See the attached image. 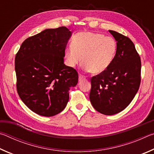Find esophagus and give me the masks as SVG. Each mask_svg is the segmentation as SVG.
Wrapping results in <instances>:
<instances>
[{
    "label": "esophagus",
    "mask_w": 154,
    "mask_h": 154,
    "mask_svg": "<svg viewBox=\"0 0 154 154\" xmlns=\"http://www.w3.org/2000/svg\"><path fill=\"white\" fill-rule=\"evenodd\" d=\"M85 79V77L84 76V75H83L82 74H79V82H81V81Z\"/></svg>",
    "instance_id": "esophagus-1"
}]
</instances>
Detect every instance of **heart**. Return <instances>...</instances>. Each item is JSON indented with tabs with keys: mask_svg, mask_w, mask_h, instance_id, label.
Instances as JSON below:
<instances>
[{
	"mask_svg": "<svg viewBox=\"0 0 154 154\" xmlns=\"http://www.w3.org/2000/svg\"><path fill=\"white\" fill-rule=\"evenodd\" d=\"M117 49V43L111 36L92 32H81L72 38L71 47L65 50L66 63L74 67L82 60L83 69L98 74L111 64Z\"/></svg>",
	"mask_w": 154,
	"mask_h": 154,
	"instance_id": "b5f03b06",
	"label": "heart"
}]
</instances>
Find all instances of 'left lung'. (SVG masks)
I'll list each match as a JSON object with an SVG mask.
<instances>
[{"label":"left lung","instance_id":"obj_1","mask_svg":"<svg viewBox=\"0 0 154 154\" xmlns=\"http://www.w3.org/2000/svg\"><path fill=\"white\" fill-rule=\"evenodd\" d=\"M109 31L117 41L116 53L105 71L91 78L90 100L99 113L111 116L128 106L139 90L141 61L128 36Z\"/></svg>","mask_w":154,"mask_h":154}]
</instances>
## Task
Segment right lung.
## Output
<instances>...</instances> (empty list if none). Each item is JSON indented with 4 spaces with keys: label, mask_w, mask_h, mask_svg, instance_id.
I'll use <instances>...</instances> for the list:
<instances>
[{
    "label": "right lung",
    "mask_w": 154,
    "mask_h": 154,
    "mask_svg": "<svg viewBox=\"0 0 154 154\" xmlns=\"http://www.w3.org/2000/svg\"><path fill=\"white\" fill-rule=\"evenodd\" d=\"M71 32L66 27L46 29L26 38L15 58L18 95L31 111L56 116L66 107L69 90L78 82V72L64 64Z\"/></svg>",
    "instance_id": "obj_1"
}]
</instances>
